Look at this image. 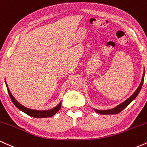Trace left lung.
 I'll use <instances>...</instances> for the list:
<instances>
[{"label": "left lung", "mask_w": 147, "mask_h": 147, "mask_svg": "<svg viewBox=\"0 0 147 147\" xmlns=\"http://www.w3.org/2000/svg\"><path fill=\"white\" fill-rule=\"evenodd\" d=\"M144 74H145V73L144 72V74H143L142 78L141 83H140V86L138 87V88L137 89L136 91L134 93H133V94L130 97V98H128V99H127L126 100H125V101L123 102V103H121V104L119 105L118 106H117L116 108H113V109L107 110H95L96 113H98V114H100V115H115V114L119 113L120 112L122 111L123 109H125V108H126V107L128 106V105H129L130 103H131V102L133 101V100L136 98V96H138V94H139L140 90H141L142 87L143 82H144Z\"/></svg>", "instance_id": "8db88e82"}]
</instances>
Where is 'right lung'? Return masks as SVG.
Segmentation results:
<instances>
[{"instance_id":"obj_1","label":"right lung","mask_w":147,"mask_h":147,"mask_svg":"<svg viewBox=\"0 0 147 147\" xmlns=\"http://www.w3.org/2000/svg\"><path fill=\"white\" fill-rule=\"evenodd\" d=\"M6 87H7V92L8 94H9V97H10L11 101L13 102L14 105L20 110H21L22 112H24L26 114H27L29 116L32 117H35V118H45V117H51L53 116L54 115H55L57 112L60 110L61 108V103L57 105V107L54 108L53 109H51L50 110H43V111H38V110H31L29 109V108H26V107L23 106L22 105H21L19 102L16 100L15 98H14L12 95H11L10 91H9V88L7 87V84H6Z\"/></svg>"}]
</instances>
